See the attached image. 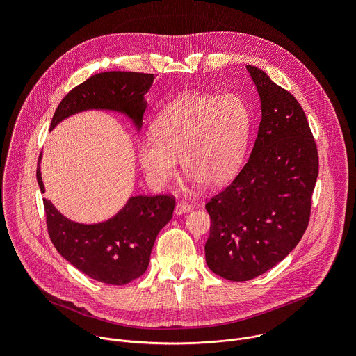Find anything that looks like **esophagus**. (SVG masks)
Instances as JSON below:
<instances>
[{"label": "esophagus", "instance_id": "obj_1", "mask_svg": "<svg viewBox=\"0 0 356 356\" xmlns=\"http://www.w3.org/2000/svg\"><path fill=\"white\" fill-rule=\"evenodd\" d=\"M190 210H191V206L187 204V202H177L176 209H175V213H176L177 216H181V214L188 213Z\"/></svg>", "mask_w": 356, "mask_h": 356}]
</instances>
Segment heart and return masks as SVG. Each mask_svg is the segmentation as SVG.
<instances>
[{
  "label": "heart",
  "mask_w": 356,
  "mask_h": 356,
  "mask_svg": "<svg viewBox=\"0 0 356 356\" xmlns=\"http://www.w3.org/2000/svg\"><path fill=\"white\" fill-rule=\"evenodd\" d=\"M249 131L250 113L239 94L188 91L159 113L154 134L138 139V159L154 186L175 177L180 158L186 176L213 190L238 170Z\"/></svg>",
  "instance_id": "obj_1"
}]
</instances>
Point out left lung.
<instances>
[{"label":"left lung","instance_id":"8db88e82","mask_svg":"<svg viewBox=\"0 0 356 356\" xmlns=\"http://www.w3.org/2000/svg\"><path fill=\"white\" fill-rule=\"evenodd\" d=\"M262 120L246 165L206 210V262L218 276L245 282L282 262L306 232L318 176V152L298 101L255 66H246Z\"/></svg>","mask_w":356,"mask_h":356}]
</instances>
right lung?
<instances>
[{"label":"right lung","mask_w":356,"mask_h":356,"mask_svg":"<svg viewBox=\"0 0 356 356\" xmlns=\"http://www.w3.org/2000/svg\"><path fill=\"white\" fill-rule=\"evenodd\" d=\"M154 80V74L134 72L94 74L60 101L50 131L65 118L87 110L125 114L140 129L146 110L145 94ZM40 159L42 155L36 179L44 193ZM43 206L49 236L60 255L97 282L122 286L145 273L155 239L170 221L176 200L173 195H135L113 218L98 224L74 222L46 198Z\"/></svg>","instance_id":"obj_1"}]
</instances>
